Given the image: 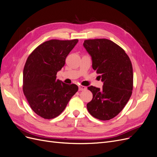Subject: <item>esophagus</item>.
Wrapping results in <instances>:
<instances>
[{"label": "esophagus", "mask_w": 157, "mask_h": 157, "mask_svg": "<svg viewBox=\"0 0 157 157\" xmlns=\"http://www.w3.org/2000/svg\"><path fill=\"white\" fill-rule=\"evenodd\" d=\"M86 89V86H82V85H80V86H78V90L79 91H82V90H85Z\"/></svg>", "instance_id": "esophagus-1"}]
</instances>
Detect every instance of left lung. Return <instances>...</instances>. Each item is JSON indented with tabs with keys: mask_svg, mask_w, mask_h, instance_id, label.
Listing matches in <instances>:
<instances>
[{
	"mask_svg": "<svg viewBox=\"0 0 157 157\" xmlns=\"http://www.w3.org/2000/svg\"><path fill=\"white\" fill-rule=\"evenodd\" d=\"M92 68L100 74L101 89L90 86L93 98L87 103L90 115L101 121L116 117L125 107L133 90V69L129 57L115 42L106 39L85 40Z\"/></svg>",
	"mask_w": 157,
	"mask_h": 157,
	"instance_id": "obj_1",
	"label": "left lung"
}]
</instances>
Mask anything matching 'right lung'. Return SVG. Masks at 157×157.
I'll return each instance as SVG.
<instances>
[{"mask_svg":"<svg viewBox=\"0 0 157 157\" xmlns=\"http://www.w3.org/2000/svg\"><path fill=\"white\" fill-rule=\"evenodd\" d=\"M78 40L52 39L32 52L23 69V91L32 110L45 119H52L63 111L78 88L56 79L58 71Z\"/></svg>","mask_w":157,"mask_h":157,"instance_id":"1","label":"right lung"}]
</instances>
